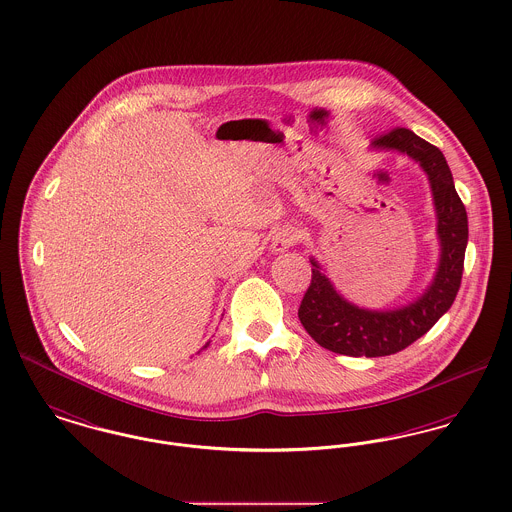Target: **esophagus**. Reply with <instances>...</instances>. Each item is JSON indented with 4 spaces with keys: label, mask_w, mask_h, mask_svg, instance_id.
<instances>
[{
    "label": "esophagus",
    "mask_w": 512,
    "mask_h": 512,
    "mask_svg": "<svg viewBox=\"0 0 512 512\" xmlns=\"http://www.w3.org/2000/svg\"><path fill=\"white\" fill-rule=\"evenodd\" d=\"M298 239V231H296L293 225H283L281 229L275 231L273 239H271V248L273 252H285L289 250Z\"/></svg>",
    "instance_id": "34e87169"
}]
</instances>
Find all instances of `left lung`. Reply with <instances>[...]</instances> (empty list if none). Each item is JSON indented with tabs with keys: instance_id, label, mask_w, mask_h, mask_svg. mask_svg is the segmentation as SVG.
<instances>
[{
	"instance_id": "1",
	"label": "left lung",
	"mask_w": 512,
	"mask_h": 512,
	"mask_svg": "<svg viewBox=\"0 0 512 512\" xmlns=\"http://www.w3.org/2000/svg\"><path fill=\"white\" fill-rule=\"evenodd\" d=\"M376 150H397L410 156L430 179L441 258L426 293L397 310L358 308L335 291L312 258V281L298 308L308 335L323 349L345 356H387L406 349L426 335L457 298L468 243L466 208L453 183L451 169L437 146L397 127L372 142Z\"/></svg>"
}]
</instances>
